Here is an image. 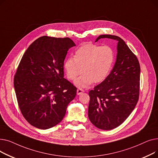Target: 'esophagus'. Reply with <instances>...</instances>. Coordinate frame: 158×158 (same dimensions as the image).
<instances>
[{
  "label": "esophagus",
  "mask_w": 158,
  "mask_h": 158,
  "mask_svg": "<svg viewBox=\"0 0 158 158\" xmlns=\"http://www.w3.org/2000/svg\"><path fill=\"white\" fill-rule=\"evenodd\" d=\"M84 92H85L84 89H81V88H78V89H77V94L78 95L82 94V93H84Z\"/></svg>",
  "instance_id": "obj_1"
}]
</instances>
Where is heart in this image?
Returning a JSON list of instances; mask_svg holds the SVG:
<instances>
[{"mask_svg": "<svg viewBox=\"0 0 158 158\" xmlns=\"http://www.w3.org/2000/svg\"><path fill=\"white\" fill-rule=\"evenodd\" d=\"M115 60L113 49L109 46L85 44L77 48L74 58L69 57L64 63V70L68 79L73 81L79 88H87L94 82L100 83L110 75Z\"/></svg>", "mask_w": 158, "mask_h": 158, "instance_id": "heart-1", "label": "heart"}]
</instances>
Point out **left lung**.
I'll return each mask as SVG.
<instances>
[{"mask_svg":"<svg viewBox=\"0 0 158 158\" xmlns=\"http://www.w3.org/2000/svg\"><path fill=\"white\" fill-rule=\"evenodd\" d=\"M101 38L118 41L117 60L108 77L89 92L88 117L97 128L111 130L127 119L138 102L140 66L138 58L122 38L104 35L95 42Z\"/></svg>","mask_w":158,"mask_h":158,"instance_id":"obj_1","label":"left lung"}]
</instances>
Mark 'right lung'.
Here are the masks:
<instances>
[{
    "instance_id": "1",
    "label": "right lung",
    "mask_w": 158,
    "mask_h": 158,
    "mask_svg": "<svg viewBox=\"0 0 158 158\" xmlns=\"http://www.w3.org/2000/svg\"><path fill=\"white\" fill-rule=\"evenodd\" d=\"M76 46L69 38L44 36L32 42L23 55L14 77L19 108L31 125L51 128L64 117L77 88L64 78V61Z\"/></svg>"
}]
</instances>
